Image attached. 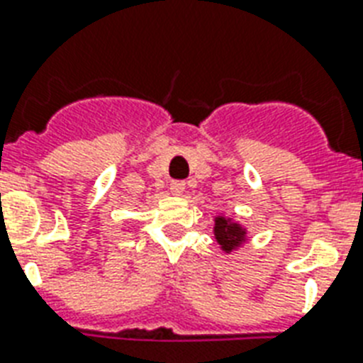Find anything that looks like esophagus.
Masks as SVG:
<instances>
[{
  "instance_id": "34e87169",
  "label": "esophagus",
  "mask_w": 363,
  "mask_h": 363,
  "mask_svg": "<svg viewBox=\"0 0 363 363\" xmlns=\"http://www.w3.org/2000/svg\"><path fill=\"white\" fill-rule=\"evenodd\" d=\"M169 190H172L173 196H182V191L186 190V184L182 181H173L172 186H169Z\"/></svg>"
}]
</instances>
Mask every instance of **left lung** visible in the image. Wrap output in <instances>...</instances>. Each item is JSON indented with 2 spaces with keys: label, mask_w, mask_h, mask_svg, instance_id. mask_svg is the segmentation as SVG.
Instances as JSON below:
<instances>
[{
  "label": "left lung",
  "mask_w": 363,
  "mask_h": 363,
  "mask_svg": "<svg viewBox=\"0 0 363 363\" xmlns=\"http://www.w3.org/2000/svg\"><path fill=\"white\" fill-rule=\"evenodd\" d=\"M214 237H216V242L222 246L223 252L229 253L246 242L248 233L240 223L233 222L231 218L218 216L214 220Z\"/></svg>",
  "instance_id": "1"
}]
</instances>
